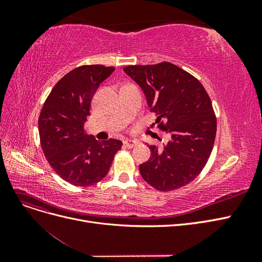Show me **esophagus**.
<instances>
[{
    "instance_id": "esophagus-1",
    "label": "esophagus",
    "mask_w": 262,
    "mask_h": 262,
    "mask_svg": "<svg viewBox=\"0 0 262 262\" xmlns=\"http://www.w3.org/2000/svg\"><path fill=\"white\" fill-rule=\"evenodd\" d=\"M138 143H139V142L136 141V140H125L123 142V145L126 148H132V147H134L136 145H138Z\"/></svg>"
}]
</instances>
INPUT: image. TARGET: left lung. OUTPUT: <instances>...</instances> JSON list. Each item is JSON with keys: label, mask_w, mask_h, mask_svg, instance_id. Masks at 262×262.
<instances>
[{"label": "left lung", "mask_w": 262, "mask_h": 262, "mask_svg": "<svg viewBox=\"0 0 262 262\" xmlns=\"http://www.w3.org/2000/svg\"><path fill=\"white\" fill-rule=\"evenodd\" d=\"M124 72L143 91L158 128L169 133L162 148L148 145V161L140 165L141 176L160 191L191 182L203 169L216 136V118L203 85L169 62L129 66Z\"/></svg>", "instance_id": "8db88e82"}]
</instances>
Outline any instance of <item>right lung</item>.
I'll return each mask as SVG.
<instances>
[{
    "label": "right lung",
    "mask_w": 262,
    "mask_h": 262,
    "mask_svg": "<svg viewBox=\"0 0 262 262\" xmlns=\"http://www.w3.org/2000/svg\"><path fill=\"white\" fill-rule=\"evenodd\" d=\"M114 71L99 64L72 70L54 85L39 116L43 154L53 170L73 186L97 184L121 148L120 140L99 142L84 131L94 94Z\"/></svg>",
    "instance_id": "obj_1"
}]
</instances>
